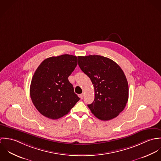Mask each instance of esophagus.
<instances>
[{
	"label": "esophagus",
	"mask_w": 161,
	"mask_h": 161,
	"mask_svg": "<svg viewBox=\"0 0 161 161\" xmlns=\"http://www.w3.org/2000/svg\"><path fill=\"white\" fill-rule=\"evenodd\" d=\"M79 97H80V98H81V99H82L83 98H84V93H82V94H80V95H79Z\"/></svg>",
	"instance_id": "34e87169"
}]
</instances>
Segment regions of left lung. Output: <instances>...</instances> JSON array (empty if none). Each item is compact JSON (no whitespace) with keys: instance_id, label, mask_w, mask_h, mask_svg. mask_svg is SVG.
Segmentation results:
<instances>
[{"instance_id":"8db88e82","label":"left lung","mask_w":161,"mask_h":161,"mask_svg":"<svg viewBox=\"0 0 161 161\" xmlns=\"http://www.w3.org/2000/svg\"><path fill=\"white\" fill-rule=\"evenodd\" d=\"M80 69L91 79L95 98L88 107L97 118L110 120L125 108L128 84L121 68L113 60L99 55L78 56Z\"/></svg>"}]
</instances>
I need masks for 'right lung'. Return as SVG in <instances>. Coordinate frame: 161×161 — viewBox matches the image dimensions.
<instances>
[{
    "instance_id": "right-lung-1",
    "label": "right lung",
    "mask_w": 161,
    "mask_h": 161,
    "mask_svg": "<svg viewBox=\"0 0 161 161\" xmlns=\"http://www.w3.org/2000/svg\"><path fill=\"white\" fill-rule=\"evenodd\" d=\"M77 65L76 56L63 54L45 59L32 77L30 93L42 115L56 119L67 115L80 100L68 77Z\"/></svg>"
}]
</instances>
